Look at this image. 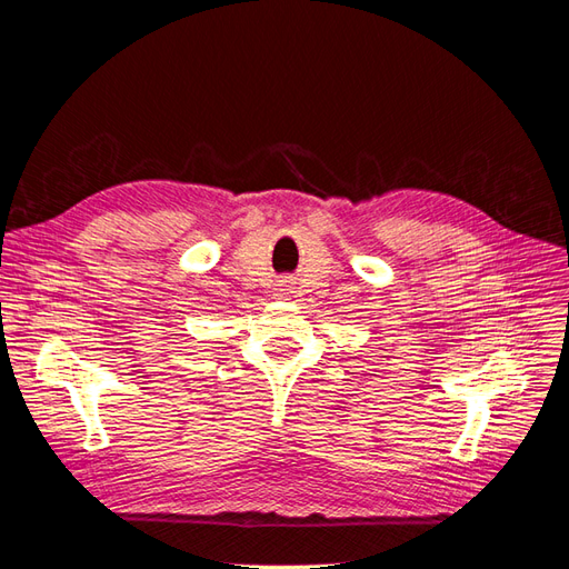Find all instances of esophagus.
<instances>
[{
  "mask_svg": "<svg viewBox=\"0 0 569 569\" xmlns=\"http://www.w3.org/2000/svg\"><path fill=\"white\" fill-rule=\"evenodd\" d=\"M282 291H284V289H282Z\"/></svg>",
  "mask_w": 569,
  "mask_h": 569,
  "instance_id": "1",
  "label": "esophagus"
}]
</instances>
